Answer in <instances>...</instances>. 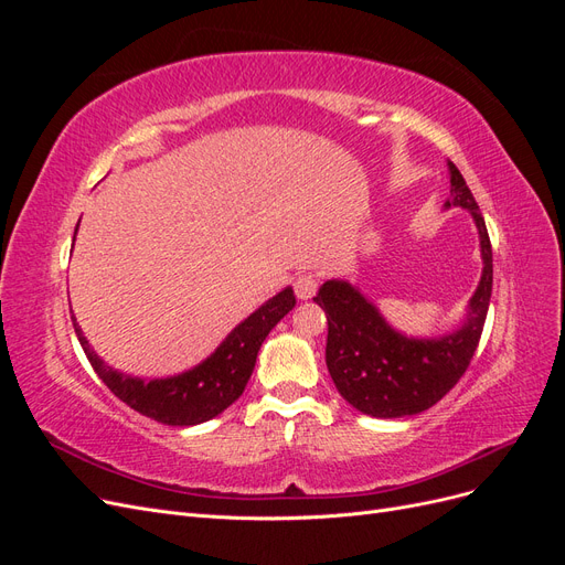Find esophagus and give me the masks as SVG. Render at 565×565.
<instances>
[{
	"label": "esophagus",
	"instance_id": "34e87169",
	"mask_svg": "<svg viewBox=\"0 0 565 565\" xmlns=\"http://www.w3.org/2000/svg\"><path fill=\"white\" fill-rule=\"evenodd\" d=\"M295 292L299 299H311L318 292V278L313 273H299L295 278Z\"/></svg>",
	"mask_w": 565,
	"mask_h": 565
}]
</instances>
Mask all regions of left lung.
Masks as SVG:
<instances>
[{"label": "left lung", "instance_id": "left-lung-1", "mask_svg": "<svg viewBox=\"0 0 565 565\" xmlns=\"http://www.w3.org/2000/svg\"><path fill=\"white\" fill-rule=\"evenodd\" d=\"M450 169V200L446 207L467 210L481 237L483 273L461 328L415 339L393 330L347 280H324L313 301L328 316V349L324 363L341 398L363 415L396 419L419 415L436 405L467 372L481 339L492 295V247L486 218L459 169Z\"/></svg>", "mask_w": 565, "mask_h": 565}]
</instances>
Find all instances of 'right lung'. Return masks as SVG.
I'll return each mask as SVG.
<instances>
[{"label": "right lung", "instance_id": "obj_1", "mask_svg": "<svg viewBox=\"0 0 565 565\" xmlns=\"http://www.w3.org/2000/svg\"><path fill=\"white\" fill-rule=\"evenodd\" d=\"M295 303L297 299L292 287H285L282 292L268 299L249 318L237 324L200 365L174 374V377L150 382L106 365L89 347L87 337L82 334L75 316L73 324L94 372L119 401L156 422L169 426H193L221 415L228 405L243 396L264 339L295 309Z\"/></svg>", "mask_w": 565, "mask_h": 565}]
</instances>
